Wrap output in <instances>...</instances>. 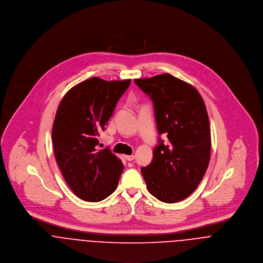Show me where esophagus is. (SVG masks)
I'll use <instances>...</instances> for the list:
<instances>
[{
    "mask_svg": "<svg viewBox=\"0 0 263 263\" xmlns=\"http://www.w3.org/2000/svg\"><path fill=\"white\" fill-rule=\"evenodd\" d=\"M125 157H126V159H127L128 161H132V160L135 159V156H134V155H126Z\"/></svg>",
    "mask_w": 263,
    "mask_h": 263,
    "instance_id": "1",
    "label": "esophagus"
}]
</instances>
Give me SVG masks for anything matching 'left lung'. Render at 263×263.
I'll return each mask as SVG.
<instances>
[{
  "label": "left lung",
  "mask_w": 263,
  "mask_h": 263,
  "mask_svg": "<svg viewBox=\"0 0 263 263\" xmlns=\"http://www.w3.org/2000/svg\"><path fill=\"white\" fill-rule=\"evenodd\" d=\"M150 97L158 134L153 159L141 168L148 192L163 203L187 198L204 177L211 157L210 122L200 92L170 73L136 79Z\"/></svg>",
  "instance_id": "8db88e82"
}]
</instances>
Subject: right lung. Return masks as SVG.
Here are the masks:
<instances>
[{
  "instance_id": "1",
  "label": "right lung",
  "mask_w": 263,
  "mask_h": 263,
  "mask_svg": "<svg viewBox=\"0 0 263 263\" xmlns=\"http://www.w3.org/2000/svg\"><path fill=\"white\" fill-rule=\"evenodd\" d=\"M130 83L91 78L70 88L59 104L54 156L66 183L84 201H103L117 187L124 165L109 148L98 150L99 136Z\"/></svg>"
}]
</instances>
